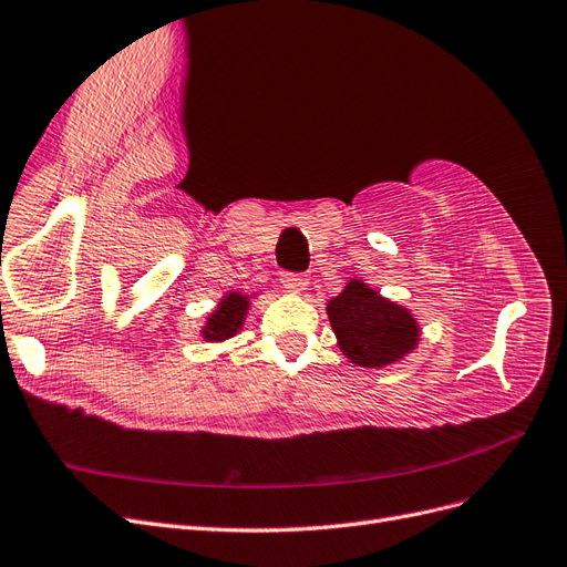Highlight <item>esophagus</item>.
<instances>
[{
    "label": "esophagus",
    "instance_id": "obj_1",
    "mask_svg": "<svg viewBox=\"0 0 567 567\" xmlns=\"http://www.w3.org/2000/svg\"><path fill=\"white\" fill-rule=\"evenodd\" d=\"M281 284H284V288L290 290V292H302V290L307 288L309 279H307V275H296V271H284V275H281Z\"/></svg>",
    "mask_w": 567,
    "mask_h": 567
}]
</instances>
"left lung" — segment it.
Returning a JSON list of instances; mask_svg holds the SVG:
<instances>
[{"mask_svg": "<svg viewBox=\"0 0 567 567\" xmlns=\"http://www.w3.org/2000/svg\"><path fill=\"white\" fill-rule=\"evenodd\" d=\"M328 317L344 357L365 368L394 363L417 344L420 328L410 311L361 281H349L328 302Z\"/></svg>", "mask_w": 567, "mask_h": 567, "instance_id": "8db88e82", "label": "left lung"}]
</instances>
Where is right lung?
<instances>
[{"label": "right lung", "instance_id": "right-lung-1", "mask_svg": "<svg viewBox=\"0 0 567 567\" xmlns=\"http://www.w3.org/2000/svg\"><path fill=\"white\" fill-rule=\"evenodd\" d=\"M246 309H248V300L239 296V292H229V296L223 300V305L210 315L204 328V338L213 342L231 338L241 328Z\"/></svg>", "mask_w": 567, "mask_h": 567}]
</instances>
